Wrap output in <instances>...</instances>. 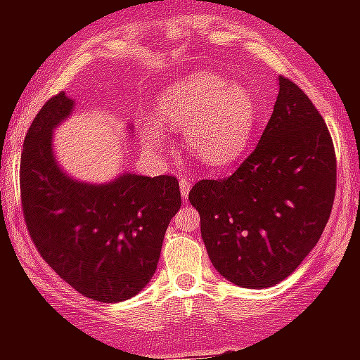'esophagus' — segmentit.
<instances>
[{"instance_id": "1", "label": "esophagus", "mask_w": 360, "mask_h": 360, "mask_svg": "<svg viewBox=\"0 0 360 360\" xmlns=\"http://www.w3.org/2000/svg\"><path fill=\"white\" fill-rule=\"evenodd\" d=\"M189 191H191V182L187 178H180V195H182L184 200H187L189 196Z\"/></svg>"}]
</instances>
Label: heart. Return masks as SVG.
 <instances>
[{"label": "heart", "instance_id": "1", "mask_svg": "<svg viewBox=\"0 0 360 360\" xmlns=\"http://www.w3.org/2000/svg\"><path fill=\"white\" fill-rule=\"evenodd\" d=\"M157 119L141 124V141L151 151L165 142V129L184 131L186 146L203 164L227 167L243 157L257 119L252 91L225 77L198 70L165 88Z\"/></svg>", "mask_w": 360, "mask_h": 360}]
</instances>
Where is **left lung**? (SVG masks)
<instances>
[{"instance_id": "8db88e82", "label": "left lung", "mask_w": 360, "mask_h": 360, "mask_svg": "<svg viewBox=\"0 0 360 360\" xmlns=\"http://www.w3.org/2000/svg\"><path fill=\"white\" fill-rule=\"evenodd\" d=\"M274 111L250 157L189 193L209 259L243 288L274 287L316 247L335 196V151L304 91L278 79Z\"/></svg>"}]
</instances>
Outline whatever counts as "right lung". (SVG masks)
Instances as JSON below:
<instances>
[{"label":"right lung","mask_w":360,"mask_h":360,"mask_svg":"<svg viewBox=\"0 0 360 360\" xmlns=\"http://www.w3.org/2000/svg\"><path fill=\"white\" fill-rule=\"evenodd\" d=\"M73 110L75 101L61 91L41 108L25 136V221L44 262L70 287L95 301L120 303L151 281L167 225L182 205L180 186L167 174L124 171L90 184L66 173L53 151V131Z\"/></svg>","instance_id":"1"}]
</instances>
